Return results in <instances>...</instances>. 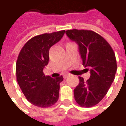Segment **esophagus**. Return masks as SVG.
Here are the masks:
<instances>
[{
	"label": "esophagus",
	"instance_id": "obj_1",
	"mask_svg": "<svg viewBox=\"0 0 126 126\" xmlns=\"http://www.w3.org/2000/svg\"><path fill=\"white\" fill-rule=\"evenodd\" d=\"M69 76V74H65V75L63 76V78H67Z\"/></svg>",
	"mask_w": 126,
	"mask_h": 126
}]
</instances>
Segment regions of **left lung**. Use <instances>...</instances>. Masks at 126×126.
<instances>
[{
	"instance_id": "left-lung-1",
	"label": "left lung",
	"mask_w": 126,
	"mask_h": 126,
	"mask_svg": "<svg viewBox=\"0 0 126 126\" xmlns=\"http://www.w3.org/2000/svg\"><path fill=\"white\" fill-rule=\"evenodd\" d=\"M65 33L78 45L83 65L90 68V77L86 82L79 77V84L74 90L75 100L81 107H91L103 99L113 82L115 55L105 39L92 30L74 29Z\"/></svg>"
}]
</instances>
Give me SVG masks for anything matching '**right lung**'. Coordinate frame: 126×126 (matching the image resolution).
Instances as JSON below:
<instances>
[{
    "label": "right lung",
    "mask_w": 126,
    "mask_h": 126,
    "mask_svg": "<svg viewBox=\"0 0 126 126\" xmlns=\"http://www.w3.org/2000/svg\"><path fill=\"white\" fill-rule=\"evenodd\" d=\"M65 30L33 37L21 50L16 63L18 84L33 105L47 108L57 102L62 76L52 78L43 73L49 61V49L62 38Z\"/></svg>",
    "instance_id": "1"
}]
</instances>
